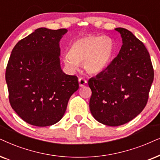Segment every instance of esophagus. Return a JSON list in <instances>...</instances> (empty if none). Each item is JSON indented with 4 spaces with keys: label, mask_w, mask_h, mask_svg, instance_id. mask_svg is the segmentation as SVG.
Listing matches in <instances>:
<instances>
[{
    "label": "esophagus",
    "mask_w": 160,
    "mask_h": 160,
    "mask_svg": "<svg viewBox=\"0 0 160 160\" xmlns=\"http://www.w3.org/2000/svg\"><path fill=\"white\" fill-rule=\"evenodd\" d=\"M78 82H79V86H80V87L85 86V85L87 83V81H86V79H84V78H79Z\"/></svg>",
    "instance_id": "esophagus-1"
}]
</instances>
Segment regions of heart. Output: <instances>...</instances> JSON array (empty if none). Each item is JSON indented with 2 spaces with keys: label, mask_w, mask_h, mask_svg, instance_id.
Instances as JSON below:
<instances>
[{
  "label": "heart",
  "mask_w": 160,
  "mask_h": 160,
  "mask_svg": "<svg viewBox=\"0 0 160 160\" xmlns=\"http://www.w3.org/2000/svg\"><path fill=\"white\" fill-rule=\"evenodd\" d=\"M115 53V44L109 37L91 35L77 39L71 44L69 54L63 56L65 65L77 70L79 63H83L90 74H98L107 68Z\"/></svg>",
  "instance_id": "obj_1"
}]
</instances>
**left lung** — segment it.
<instances>
[{"mask_svg": "<svg viewBox=\"0 0 160 160\" xmlns=\"http://www.w3.org/2000/svg\"><path fill=\"white\" fill-rule=\"evenodd\" d=\"M115 30L122 38L119 53L103 72L88 80L91 114L111 127L124 124L142 112L154 80L152 61L143 43L128 30Z\"/></svg>", "mask_w": 160, "mask_h": 160, "instance_id": "left-lung-1", "label": "left lung"}]
</instances>
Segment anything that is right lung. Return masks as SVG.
Masks as SVG:
<instances>
[{
	"instance_id": "right-lung-1",
	"label": "right lung",
	"mask_w": 160,
	"mask_h": 160,
	"mask_svg": "<svg viewBox=\"0 0 160 160\" xmlns=\"http://www.w3.org/2000/svg\"><path fill=\"white\" fill-rule=\"evenodd\" d=\"M67 32L39 28L12 51L6 70L9 102L29 124L48 127L58 122L79 88L78 78L61 68L59 42Z\"/></svg>"
}]
</instances>
